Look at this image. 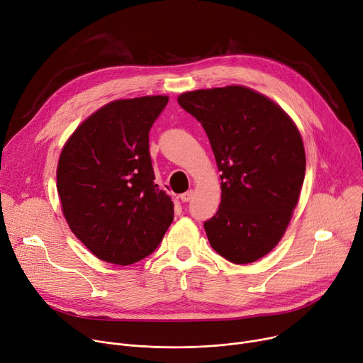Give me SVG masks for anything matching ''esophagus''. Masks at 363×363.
I'll return each mask as SVG.
<instances>
[{"label": "esophagus", "mask_w": 363, "mask_h": 363, "mask_svg": "<svg viewBox=\"0 0 363 363\" xmlns=\"http://www.w3.org/2000/svg\"><path fill=\"white\" fill-rule=\"evenodd\" d=\"M192 195H194V192H192V189H189V191L181 194L179 199L182 200V203H189L192 200Z\"/></svg>", "instance_id": "1"}]
</instances>
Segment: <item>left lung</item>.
I'll return each mask as SVG.
<instances>
[{"mask_svg":"<svg viewBox=\"0 0 363 363\" xmlns=\"http://www.w3.org/2000/svg\"><path fill=\"white\" fill-rule=\"evenodd\" d=\"M178 104L199 120L221 172V203L204 223L211 247L243 265L269 253L298 203L306 152L298 128L268 96L242 85L196 89Z\"/></svg>","mask_w":363,"mask_h":363,"instance_id":"obj_1","label":"left lung"}]
</instances>
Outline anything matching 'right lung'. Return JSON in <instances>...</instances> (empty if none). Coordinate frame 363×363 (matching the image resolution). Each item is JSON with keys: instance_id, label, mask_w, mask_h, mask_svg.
<instances>
[{"instance_id": "1", "label": "right lung", "mask_w": 363, "mask_h": 363, "mask_svg": "<svg viewBox=\"0 0 363 363\" xmlns=\"http://www.w3.org/2000/svg\"><path fill=\"white\" fill-rule=\"evenodd\" d=\"M167 95L116 100L91 114L65 143L57 194L72 233L98 259L131 265L149 256L174 220L155 182L149 131Z\"/></svg>"}]
</instances>
